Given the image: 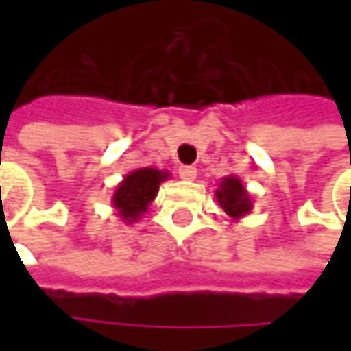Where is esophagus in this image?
Here are the masks:
<instances>
[{
  "label": "esophagus",
  "mask_w": 351,
  "mask_h": 351,
  "mask_svg": "<svg viewBox=\"0 0 351 351\" xmlns=\"http://www.w3.org/2000/svg\"><path fill=\"white\" fill-rule=\"evenodd\" d=\"M180 178L185 180V182H193L197 178V168H193V166H182L180 168Z\"/></svg>",
  "instance_id": "1"
}]
</instances>
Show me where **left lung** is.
Listing matches in <instances>:
<instances>
[{
	"label": "left lung",
	"instance_id": "obj_1",
	"mask_svg": "<svg viewBox=\"0 0 351 351\" xmlns=\"http://www.w3.org/2000/svg\"><path fill=\"white\" fill-rule=\"evenodd\" d=\"M217 203L219 207L232 219V221H240L246 215H250V210L254 207L252 195L248 193L246 185L242 183V180L238 176H226L219 183V189L215 191Z\"/></svg>",
	"mask_w": 351,
	"mask_h": 351
}]
</instances>
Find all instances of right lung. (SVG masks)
<instances>
[{"mask_svg":"<svg viewBox=\"0 0 351 351\" xmlns=\"http://www.w3.org/2000/svg\"><path fill=\"white\" fill-rule=\"evenodd\" d=\"M166 180H169L168 169L138 168L127 173L111 197V205L119 219L125 224L138 223Z\"/></svg>","mask_w":351,"mask_h":351,"instance_id":"add662e5","label":"right lung"}]
</instances>
